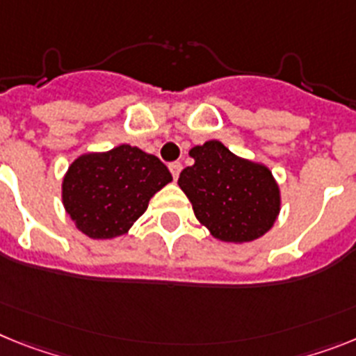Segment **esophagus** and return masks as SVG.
<instances>
[{"instance_id": "obj_1", "label": "esophagus", "mask_w": 356, "mask_h": 356, "mask_svg": "<svg viewBox=\"0 0 356 356\" xmlns=\"http://www.w3.org/2000/svg\"><path fill=\"white\" fill-rule=\"evenodd\" d=\"M168 168H170V172H172V177L175 179V181H177L179 173H181V170H183V164L175 161V163H170Z\"/></svg>"}]
</instances>
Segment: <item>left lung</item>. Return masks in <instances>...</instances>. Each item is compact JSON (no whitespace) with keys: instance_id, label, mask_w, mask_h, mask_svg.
<instances>
[{"instance_id":"1","label":"left lung","mask_w":356,"mask_h":356,"mask_svg":"<svg viewBox=\"0 0 356 356\" xmlns=\"http://www.w3.org/2000/svg\"><path fill=\"white\" fill-rule=\"evenodd\" d=\"M190 155L195 163L181 172L177 183L213 237L248 243L273 226L280 192L270 170L241 159L219 141L195 146Z\"/></svg>"}]
</instances>
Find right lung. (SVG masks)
Here are the masks:
<instances>
[{
	"instance_id": "obj_1",
	"label": "right lung",
	"mask_w": 356,
	"mask_h": 356,
	"mask_svg": "<svg viewBox=\"0 0 356 356\" xmlns=\"http://www.w3.org/2000/svg\"><path fill=\"white\" fill-rule=\"evenodd\" d=\"M172 173L155 155L130 145L104 154H86L72 163L63 179V204L90 238L127 234L155 192Z\"/></svg>"
}]
</instances>
